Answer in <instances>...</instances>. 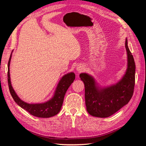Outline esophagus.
<instances>
[{"instance_id":"esophagus-1","label":"esophagus","mask_w":146,"mask_h":146,"mask_svg":"<svg viewBox=\"0 0 146 146\" xmlns=\"http://www.w3.org/2000/svg\"><path fill=\"white\" fill-rule=\"evenodd\" d=\"M84 70V66L82 64H79L77 66L76 68V70L78 72H80Z\"/></svg>"}]
</instances>
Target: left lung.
<instances>
[{"label": "left lung", "instance_id": "1", "mask_svg": "<svg viewBox=\"0 0 146 146\" xmlns=\"http://www.w3.org/2000/svg\"><path fill=\"white\" fill-rule=\"evenodd\" d=\"M125 46L127 55V67L125 74L117 83L110 86H101L94 77L88 73H81L80 77L85 85L86 110L90 115L108 117L127 105L133 96L135 80V63L128 46Z\"/></svg>", "mask_w": 146, "mask_h": 146}]
</instances>
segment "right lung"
Masks as SVG:
<instances>
[{
  "instance_id": "add662e5",
  "label": "right lung",
  "mask_w": 146,
  "mask_h": 146,
  "mask_svg": "<svg viewBox=\"0 0 146 146\" xmlns=\"http://www.w3.org/2000/svg\"><path fill=\"white\" fill-rule=\"evenodd\" d=\"M12 51L8 63V83L10 94L15 102L22 108L25 110L32 115L38 117L48 118L54 116L58 114L62 107L63 100L66 91L73 83L76 75L73 72L64 74L59 80L56 89L52 98L44 102L29 104L21 100L13 89L11 85L10 66L12 56Z\"/></svg>"
}]
</instances>
